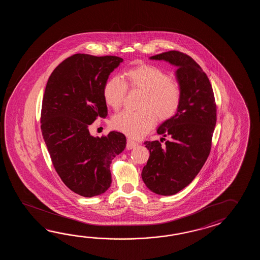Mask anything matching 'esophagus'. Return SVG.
<instances>
[{"label": "esophagus", "mask_w": 260, "mask_h": 260, "mask_svg": "<svg viewBox=\"0 0 260 260\" xmlns=\"http://www.w3.org/2000/svg\"><path fill=\"white\" fill-rule=\"evenodd\" d=\"M138 142H136V141H134L132 139H130V138H128L127 139V143H126V149H132L134 148H136L137 146H138Z\"/></svg>", "instance_id": "1"}]
</instances>
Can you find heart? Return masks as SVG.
Returning <instances> with one entry per match:
<instances>
[{"instance_id":"obj_1","label":"heart","mask_w":260,"mask_h":260,"mask_svg":"<svg viewBox=\"0 0 260 260\" xmlns=\"http://www.w3.org/2000/svg\"><path fill=\"white\" fill-rule=\"evenodd\" d=\"M126 82L113 77L106 83L103 96L106 104L119 110L127 93V86L144 92L140 112L124 111L111 120L112 127L133 138L143 137L154 127L157 117L165 122L177 114L181 103L180 85L158 67L141 64L125 72Z\"/></svg>"}]
</instances>
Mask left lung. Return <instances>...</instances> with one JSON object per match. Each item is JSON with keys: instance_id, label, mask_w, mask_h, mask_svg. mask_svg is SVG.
Instances as JSON below:
<instances>
[{"instance_id": "obj_1", "label": "left lung", "mask_w": 260, "mask_h": 260, "mask_svg": "<svg viewBox=\"0 0 260 260\" xmlns=\"http://www.w3.org/2000/svg\"><path fill=\"white\" fill-rule=\"evenodd\" d=\"M149 58L177 67L181 88L177 114L157 129L171 140L165 145L158 140L144 142L149 150L141 173L144 183L152 192L168 196L187 187L207 160L216 123V101L207 75L189 55L173 50Z\"/></svg>"}]
</instances>
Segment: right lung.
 <instances>
[{"label": "right lung", "instance_id": "right-lung-1", "mask_svg": "<svg viewBox=\"0 0 260 260\" xmlns=\"http://www.w3.org/2000/svg\"><path fill=\"white\" fill-rule=\"evenodd\" d=\"M123 59L115 55L75 54L50 75L44 91L41 129L55 171L68 188L83 197L111 187V160L126 146L120 132L94 138L89 125L106 118L103 89Z\"/></svg>", "mask_w": 260, "mask_h": 260}]
</instances>
